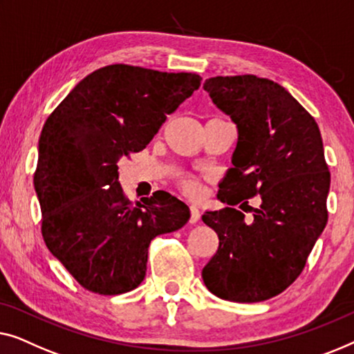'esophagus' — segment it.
Returning <instances> with one entry per match:
<instances>
[{"label":"esophagus","mask_w":354,"mask_h":354,"mask_svg":"<svg viewBox=\"0 0 354 354\" xmlns=\"http://www.w3.org/2000/svg\"><path fill=\"white\" fill-rule=\"evenodd\" d=\"M189 208H191V218H189V221L197 223L198 220H201V210H198L197 205H191Z\"/></svg>","instance_id":"34e87169"}]
</instances>
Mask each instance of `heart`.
<instances>
[{
    "label": "heart",
    "instance_id": "1",
    "mask_svg": "<svg viewBox=\"0 0 354 354\" xmlns=\"http://www.w3.org/2000/svg\"><path fill=\"white\" fill-rule=\"evenodd\" d=\"M179 184H181L183 191L186 192V194H189V196H197V194H198V184L194 181L192 178L184 176V178H181V181H179Z\"/></svg>",
    "mask_w": 354,
    "mask_h": 354
}]
</instances>
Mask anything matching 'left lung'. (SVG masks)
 I'll list each match as a JSON object with an SVG mask.
<instances>
[{
  "label": "left lung",
  "mask_w": 354,
  "mask_h": 354,
  "mask_svg": "<svg viewBox=\"0 0 354 354\" xmlns=\"http://www.w3.org/2000/svg\"><path fill=\"white\" fill-rule=\"evenodd\" d=\"M203 89L237 128L232 167L218 198L229 207L202 220L220 247L202 277L213 295L229 301H265L300 276L327 223L330 187L321 131L300 102L268 78L213 77ZM260 195L245 221L232 207Z\"/></svg>",
  "instance_id": "8db88e82"
}]
</instances>
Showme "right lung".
I'll use <instances>...</instances> for the list:
<instances>
[{"mask_svg": "<svg viewBox=\"0 0 354 354\" xmlns=\"http://www.w3.org/2000/svg\"><path fill=\"white\" fill-rule=\"evenodd\" d=\"M201 82L197 73L113 64L84 77L44 123L33 176L43 239L86 290L120 295L136 288L152 239L191 218L168 192L144 205L129 202L118 160L142 151Z\"/></svg>", "mask_w": 354, "mask_h": 354, "instance_id": "obj_1", "label": "right lung"}]
</instances>
